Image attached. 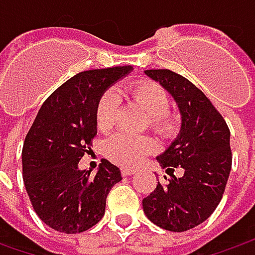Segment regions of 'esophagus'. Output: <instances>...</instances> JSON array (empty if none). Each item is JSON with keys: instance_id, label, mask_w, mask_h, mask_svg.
Here are the masks:
<instances>
[{"instance_id": "esophagus-1", "label": "esophagus", "mask_w": 255, "mask_h": 255, "mask_svg": "<svg viewBox=\"0 0 255 255\" xmlns=\"http://www.w3.org/2000/svg\"><path fill=\"white\" fill-rule=\"evenodd\" d=\"M137 171V169H132V167H123L122 169V176H132Z\"/></svg>"}]
</instances>
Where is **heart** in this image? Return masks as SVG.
<instances>
[{
  "label": "heart",
  "instance_id": "obj_1",
  "mask_svg": "<svg viewBox=\"0 0 255 255\" xmlns=\"http://www.w3.org/2000/svg\"><path fill=\"white\" fill-rule=\"evenodd\" d=\"M125 93L149 115V126L160 136H169L176 129V116L169 111V96L160 85L137 81L126 86ZM118 102L112 92L102 93L95 108V121L99 130H109L116 119ZM157 144L149 136L118 133L105 143V154L119 166H136L156 150Z\"/></svg>",
  "mask_w": 255,
  "mask_h": 255
}]
</instances>
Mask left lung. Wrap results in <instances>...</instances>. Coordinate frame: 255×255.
Returning a JSON list of instances; mask_svg holds the SVG:
<instances>
[{"instance_id":"1","label":"left lung","mask_w":255,"mask_h":255,"mask_svg":"<svg viewBox=\"0 0 255 255\" xmlns=\"http://www.w3.org/2000/svg\"><path fill=\"white\" fill-rule=\"evenodd\" d=\"M146 75L169 91L179 105L181 129L166 152L157 156L170 174L166 184L143 199L147 219L164 230L187 231L206 221L219 206L231 170L230 129L220 112L197 86L170 69H147Z\"/></svg>"}]
</instances>
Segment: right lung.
Instances as JSON below:
<instances>
[{"label": "right lung", "instance_id": "1", "mask_svg": "<svg viewBox=\"0 0 255 255\" xmlns=\"http://www.w3.org/2000/svg\"><path fill=\"white\" fill-rule=\"evenodd\" d=\"M132 66L92 69L61 85L41 106L22 147V179L38 217L54 230L75 234L103 217L106 197L121 170L103 159L98 173L79 170L96 136L95 108L102 93Z\"/></svg>", "mask_w": 255, "mask_h": 255}]
</instances>
